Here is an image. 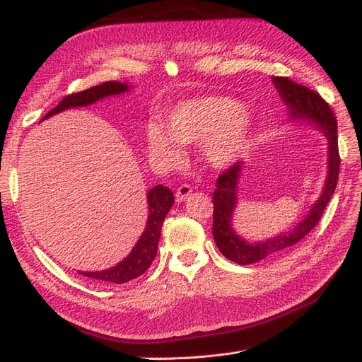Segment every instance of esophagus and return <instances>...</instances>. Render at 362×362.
<instances>
[{
	"label": "esophagus",
	"mask_w": 362,
	"mask_h": 362,
	"mask_svg": "<svg viewBox=\"0 0 362 362\" xmlns=\"http://www.w3.org/2000/svg\"><path fill=\"white\" fill-rule=\"evenodd\" d=\"M192 193V187L189 184H181L180 187L175 192V198H177L178 202H182L184 199H187V196H190Z\"/></svg>",
	"instance_id": "34e87169"
}]
</instances>
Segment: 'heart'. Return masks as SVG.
Returning a JSON list of instances; mask_svg holds the SVG:
<instances>
[{
	"instance_id": "obj_1",
	"label": "heart",
	"mask_w": 362,
	"mask_h": 362,
	"mask_svg": "<svg viewBox=\"0 0 362 362\" xmlns=\"http://www.w3.org/2000/svg\"><path fill=\"white\" fill-rule=\"evenodd\" d=\"M252 122L238 103L225 96H202L180 103L164 120V129L146 131L149 151L169 166L182 161L181 145L204 141V156L214 168L234 163L247 146Z\"/></svg>"
}]
</instances>
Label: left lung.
Wrapping results in <instances>:
<instances>
[{
    "label": "left lung",
    "instance_id": "left-lung-1",
    "mask_svg": "<svg viewBox=\"0 0 362 362\" xmlns=\"http://www.w3.org/2000/svg\"><path fill=\"white\" fill-rule=\"evenodd\" d=\"M272 81L279 92L281 100L288 107L291 119L308 120L311 125L319 127L323 131L327 139V177L320 198L315 201L308 216L300 223L296 225L291 231L269 238L266 242L249 243L235 234L231 223L237 205V185L245 163L237 161L218 175L217 187L213 193V237L222 255L242 266L279 255L281 252L290 249L311 233V229L319 223L327 202L331 201L335 192L339 161H341L338 152L337 119L329 104L319 93L291 81L288 76H273Z\"/></svg>",
    "mask_w": 362,
    "mask_h": 362
}]
</instances>
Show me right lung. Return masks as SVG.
Returning <instances> with one entry per match:
<instances>
[{
	"mask_svg": "<svg viewBox=\"0 0 362 362\" xmlns=\"http://www.w3.org/2000/svg\"><path fill=\"white\" fill-rule=\"evenodd\" d=\"M128 89L129 86L120 81H105L103 84L93 86L87 90L64 96L57 104V107H54L49 113L43 116L42 120H45L47 117L57 115L63 110H68V108L72 107H86L103 100V98L125 93ZM146 198L149 208L146 228L144 234L140 235L139 242L136 243L133 250L129 252V255L112 269H107L103 272H78L80 275L110 284H125L131 279L144 275V273L151 267V262L154 261L157 255L161 225L164 222V218H166V214L172 208L175 198L170 189L164 187L161 184L152 187L148 192Z\"/></svg>",
	"mask_w": 362,
	"mask_h": 362,
	"instance_id": "1",
	"label": "right lung"
}]
</instances>
